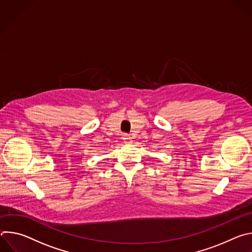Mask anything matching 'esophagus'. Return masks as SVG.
Returning <instances> with one entry per match:
<instances>
[{"label":"esophagus","mask_w":252,"mask_h":252,"mask_svg":"<svg viewBox=\"0 0 252 252\" xmlns=\"http://www.w3.org/2000/svg\"><path fill=\"white\" fill-rule=\"evenodd\" d=\"M123 139H124L125 143H130L131 142V137L128 134H124Z\"/></svg>","instance_id":"1"}]
</instances>
